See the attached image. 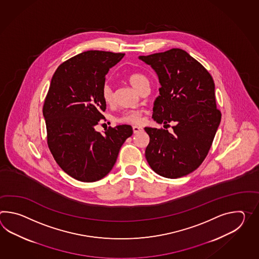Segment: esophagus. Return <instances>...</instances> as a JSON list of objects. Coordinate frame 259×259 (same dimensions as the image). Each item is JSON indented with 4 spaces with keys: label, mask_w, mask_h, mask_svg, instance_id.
Returning <instances> with one entry per match:
<instances>
[{
    "label": "esophagus",
    "mask_w": 259,
    "mask_h": 259,
    "mask_svg": "<svg viewBox=\"0 0 259 259\" xmlns=\"http://www.w3.org/2000/svg\"><path fill=\"white\" fill-rule=\"evenodd\" d=\"M143 130V128L142 127L138 126V125H134L133 126V131L135 134H138V133L141 132Z\"/></svg>",
    "instance_id": "1"
}]
</instances>
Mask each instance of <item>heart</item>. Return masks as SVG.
<instances>
[{"mask_svg":"<svg viewBox=\"0 0 259 259\" xmlns=\"http://www.w3.org/2000/svg\"><path fill=\"white\" fill-rule=\"evenodd\" d=\"M128 80L136 89H139V87L143 84L145 81L148 79L145 75L141 73H131L128 75ZM102 98H103L105 103L110 104L113 100V92L111 87L106 83L102 87ZM142 114L143 112L141 110L132 109L124 111L121 115L116 118V121L121 123H131V124H138L142 121Z\"/></svg>","mask_w":259,"mask_h":259,"instance_id":"b5f03b06","label":"heart"}]
</instances>
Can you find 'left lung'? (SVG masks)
<instances>
[{
  "mask_svg": "<svg viewBox=\"0 0 259 259\" xmlns=\"http://www.w3.org/2000/svg\"><path fill=\"white\" fill-rule=\"evenodd\" d=\"M138 58L150 65L161 84L153 120L163 127L175 122L172 134L145 127L150 136L146 159L158 175L179 179L201 165L221 121L213 78L201 63L179 48Z\"/></svg>",
  "mask_w": 259,
  "mask_h": 259,
  "instance_id": "left-lung-1",
  "label": "left lung"
}]
</instances>
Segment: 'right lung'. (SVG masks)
Here are the masks:
<instances>
[{
    "label": "right lung",
    "instance_id": "obj_1",
    "mask_svg": "<svg viewBox=\"0 0 259 259\" xmlns=\"http://www.w3.org/2000/svg\"><path fill=\"white\" fill-rule=\"evenodd\" d=\"M124 54L87 51L69 58L54 73L42 109L47 143L58 165L71 178L95 182L115 164L119 151L133 135L131 125L95 126L103 119L102 87L109 69Z\"/></svg>",
    "mask_w": 259,
    "mask_h": 259
}]
</instances>
